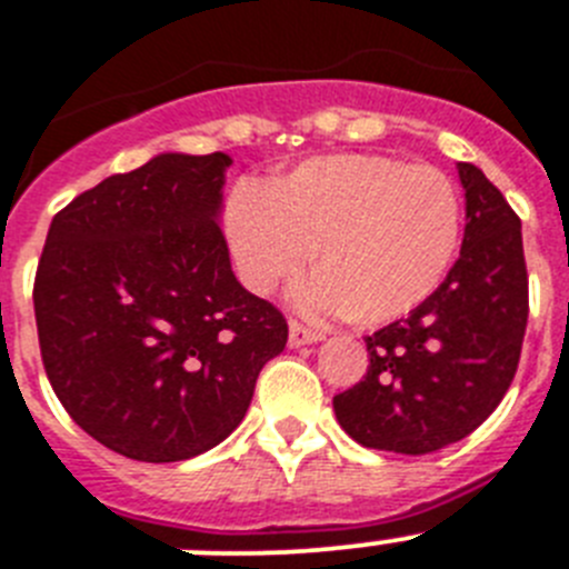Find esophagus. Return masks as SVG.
<instances>
[{
	"label": "esophagus",
	"instance_id": "1",
	"mask_svg": "<svg viewBox=\"0 0 569 569\" xmlns=\"http://www.w3.org/2000/svg\"><path fill=\"white\" fill-rule=\"evenodd\" d=\"M290 347H305V343H316L321 341V332L312 330V327L299 325V321H290V336H288Z\"/></svg>",
	"mask_w": 569,
	"mask_h": 569
}]
</instances>
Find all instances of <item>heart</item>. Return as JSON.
<instances>
[{
	"label": "heart",
	"mask_w": 569,
	"mask_h": 569,
	"mask_svg": "<svg viewBox=\"0 0 569 569\" xmlns=\"http://www.w3.org/2000/svg\"><path fill=\"white\" fill-rule=\"evenodd\" d=\"M226 231L244 284L257 293L293 279L312 250L301 305L383 325L423 305L455 268L462 197L435 166L380 154H332L301 163L259 191L239 186Z\"/></svg>",
	"instance_id": "1"
}]
</instances>
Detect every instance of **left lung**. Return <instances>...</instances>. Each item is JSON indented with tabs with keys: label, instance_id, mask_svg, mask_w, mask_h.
<instances>
[{
	"label": "left lung",
	"instance_id": "left-lung-1",
	"mask_svg": "<svg viewBox=\"0 0 569 569\" xmlns=\"http://www.w3.org/2000/svg\"><path fill=\"white\" fill-rule=\"evenodd\" d=\"M466 189L460 259L406 319L367 336L369 367L332 398L356 442L431 455L471 435L513 380L528 327L522 220L477 166L457 163Z\"/></svg>",
	"mask_w": 569,
	"mask_h": 569
}]
</instances>
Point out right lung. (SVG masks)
I'll list each match as a JSON object with an SVG mask.
<instances>
[{"label": "right lung", "mask_w": 569, "mask_h": 569, "mask_svg": "<svg viewBox=\"0 0 569 569\" xmlns=\"http://www.w3.org/2000/svg\"><path fill=\"white\" fill-rule=\"evenodd\" d=\"M231 158L166 152L50 222L33 284L44 372L67 415L140 462L220 446L288 321L237 281L220 231Z\"/></svg>", "instance_id": "right-lung-1"}]
</instances>
